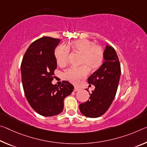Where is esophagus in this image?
I'll return each mask as SVG.
<instances>
[{"label": "esophagus", "instance_id": "obj_1", "mask_svg": "<svg viewBox=\"0 0 147 147\" xmlns=\"http://www.w3.org/2000/svg\"><path fill=\"white\" fill-rule=\"evenodd\" d=\"M78 90H80V88H78V87H74V92H78Z\"/></svg>", "mask_w": 147, "mask_h": 147}]
</instances>
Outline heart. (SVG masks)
I'll list each match as a JSON object with an SVG mask.
<instances>
[{
    "mask_svg": "<svg viewBox=\"0 0 147 147\" xmlns=\"http://www.w3.org/2000/svg\"><path fill=\"white\" fill-rule=\"evenodd\" d=\"M72 50L81 54L80 65L82 66L76 68H69L63 73L64 78L70 82L77 84L80 80L88 75V69L95 71L101 66L103 61L104 52L103 48L95 45L94 42L87 39L75 40L69 44ZM55 57L57 65L64 67L67 63L69 49L66 45L61 44L55 48Z\"/></svg>",
    "mask_w": 147,
    "mask_h": 147,
    "instance_id": "obj_1",
    "label": "heart"
}]
</instances>
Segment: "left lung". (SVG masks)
Listing matches in <instances>:
<instances>
[{"mask_svg":"<svg viewBox=\"0 0 147 147\" xmlns=\"http://www.w3.org/2000/svg\"><path fill=\"white\" fill-rule=\"evenodd\" d=\"M104 59L100 68L88 79V83L95 86V90L90 94L89 99L79 105L81 113L89 118L99 117L106 113L115 99L119 83L120 64L112 46L107 45Z\"/></svg>","mask_w":147,"mask_h":147,"instance_id":"left-lung-1","label":"left lung"}]
</instances>
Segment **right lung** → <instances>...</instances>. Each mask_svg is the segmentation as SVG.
<instances>
[{"mask_svg": "<svg viewBox=\"0 0 147 147\" xmlns=\"http://www.w3.org/2000/svg\"><path fill=\"white\" fill-rule=\"evenodd\" d=\"M59 42L48 36L37 39L27 48L21 64L25 97L33 110L44 116L61 113L65 98L74 90L67 81L60 86L52 84L57 68L54 50Z\"/></svg>", "mask_w": 147, "mask_h": 147, "instance_id": "obj_1", "label": "right lung"}]
</instances>
